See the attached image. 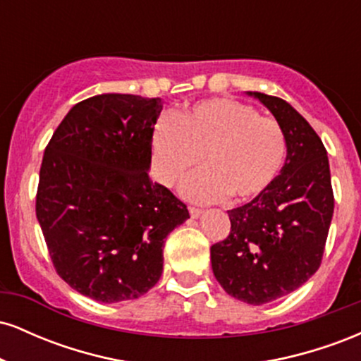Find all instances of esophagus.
<instances>
[{
	"label": "esophagus",
	"instance_id": "obj_1",
	"mask_svg": "<svg viewBox=\"0 0 361 361\" xmlns=\"http://www.w3.org/2000/svg\"><path fill=\"white\" fill-rule=\"evenodd\" d=\"M188 212H190V217L192 219H198L202 214V209H197V207H188Z\"/></svg>",
	"mask_w": 361,
	"mask_h": 361
}]
</instances>
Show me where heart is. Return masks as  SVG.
<instances>
[{"instance_id": "heart-1", "label": "heart", "mask_w": 361, "mask_h": 361, "mask_svg": "<svg viewBox=\"0 0 361 361\" xmlns=\"http://www.w3.org/2000/svg\"><path fill=\"white\" fill-rule=\"evenodd\" d=\"M157 176L175 186L197 168L205 169L183 185L193 202H217L227 195L251 200L270 188L287 152L283 128L275 118L229 98L195 103L176 117L164 115L152 132Z\"/></svg>"}]
</instances>
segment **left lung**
Listing matches in <instances>:
<instances>
[{
  "label": "left lung",
  "mask_w": 361,
  "mask_h": 361,
  "mask_svg": "<svg viewBox=\"0 0 361 361\" xmlns=\"http://www.w3.org/2000/svg\"><path fill=\"white\" fill-rule=\"evenodd\" d=\"M250 94L283 128L287 159L267 192L227 210L231 233L210 247V259L229 295L261 305L297 290L321 267L334 195L326 147L307 120L279 97Z\"/></svg>",
  "instance_id": "obj_1"
}]
</instances>
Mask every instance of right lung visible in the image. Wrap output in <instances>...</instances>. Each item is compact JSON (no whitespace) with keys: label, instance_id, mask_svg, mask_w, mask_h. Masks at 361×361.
Here are the masks:
<instances>
[{"label":"right lung","instance_id":"1","mask_svg":"<svg viewBox=\"0 0 361 361\" xmlns=\"http://www.w3.org/2000/svg\"><path fill=\"white\" fill-rule=\"evenodd\" d=\"M159 98L109 93L69 110L45 147L35 214L54 270L98 302L137 299L163 273L166 235L190 217L149 180Z\"/></svg>","mask_w":361,"mask_h":361}]
</instances>
